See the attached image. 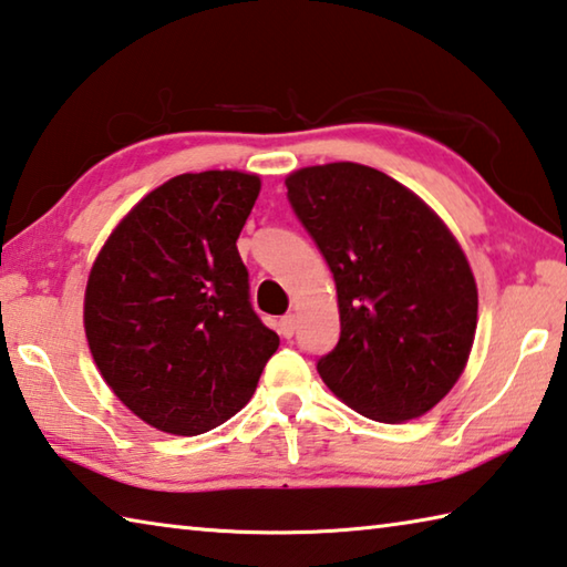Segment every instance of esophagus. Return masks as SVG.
<instances>
[{"label": "esophagus", "mask_w": 567, "mask_h": 567, "mask_svg": "<svg viewBox=\"0 0 567 567\" xmlns=\"http://www.w3.org/2000/svg\"><path fill=\"white\" fill-rule=\"evenodd\" d=\"M297 329V317L295 315H285L280 322H277V332H280L285 339H290Z\"/></svg>", "instance_id": "34e87169"}]
</instances>
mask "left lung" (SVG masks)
<instances>
[{
  "instance_id": "left-lung-1",
  "label": "left lung",
  "mask_w": 567,
  "mask_h": 567,
  "mask_svg": "<svg viewBox=\"0 0 567 567\" xmlns=\"http://www.w3.org/2000/svg\"><path fill=\"white\" fill-rule=\"evenodd\" d=\"M287 200L334 275L339 342L317 362L332 394L374 421H409L468 362L478 290L429 205L386 173L327 163L287 176Z\"/></svg>"
}]
</instances>
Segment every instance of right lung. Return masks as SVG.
<instances>
[{"label": "right lung", "instance_id": "right-lung-1", "mask_svg": "<svg viewBox=\"0 0 567 567\" xmlns=\"http://www.w3.org/2000/svg\"><path fill=\"white\" fill-rule=\"evenodd\" d=\"M257 193L252 173H183L118 223L91 267L84 327L99 372L166 434L198 436L238 414L280 347L235 245Z\"/></svg>", "mask_w": 567, "mask_h": 567}]
</instances>
